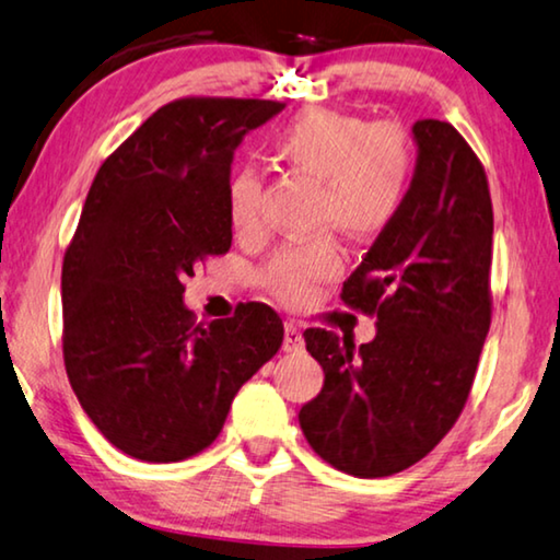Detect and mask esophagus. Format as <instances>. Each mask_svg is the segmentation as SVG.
Returning a JSON list of instances; mask_svg holds the SVG:
<instances>
[{
    "instance_id": "34e87169",
    "label": "esophagus",
    "mask_w": 560,
    "mask_h": 560,
    "mask_svg": "<svg viewBox=\"0 0 560 560\" xmlns=\"http://www.w3.org/2000/svg\"><path fill=\"white\" fill-rule=\"evenodd\" d=\"M303 346H305V340H303V334H300L298 323L288 320L285 323V343H282V348H285L288 353H298V351H303Z\"/></svg>"
}]
</instances>
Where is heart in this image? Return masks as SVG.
<instances>
[{
    "instance_id": "obj_1",
    "label": "heart",
    "mask_w": 560,
    "mask_h": 560,
    "mask_svg": "<svg viewBox=\"0 0 560 560\" xmlns=\"http://www.w3.org/2000/svg\"><path fill=\"white\" fill-rule=\"evenodd\" d=\"M267 149L282 166L318 179L313 220L330 222L351 237L384 232L399 214L415 176V149L399 126L369 124L340 110L298 113L267 136ZM262 186L255 166H237L226 179V222L240 237L260 230ZM338 270L336 240L318 234L280 247L257 278L280 303L303 305Z\"/></svg>"
}]
</instances>
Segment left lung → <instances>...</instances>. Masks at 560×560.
Wrapping results in <instances>:
<instances>
[{
    "label": "left lung",
    "mask_w": 560,
    "mask_h": 560,
    "mask_svg": "<svg viewBox=\"0 0 560 560\" xmlns=\"http://www.w3.org/2000/svg\"><path fill=\"white\" fill-rule=\"evenodd\" d=\"M417 172L396 220L343 282L340 300L376 318L355 348L307 328L326 384L300 409L328 465L386 477L427 457L455 427L492 320V199L482 161L447 120L415 124Z\"/></svg>",
    "instance_id": "left-lung-1"
}]
</instances>
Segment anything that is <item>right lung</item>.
Wrapping results in <instances>:
<instances>
[{
  "label": "right lung",
  "instance_id": "add662e5",
  "mask_svg": "<svg viewBox=\"0 0 560 560\" xmlns=\"http://www.w3.org/2000/svg\"><path fill=\"white\" fill-rule=\"evenodd\" d=\"M278 101L186 95L103 161L62 257V359L80 407L143 462L199 455L282 346V318L240 303L201 326L184 280L232 247L224 189L242 136Z\"/></svg>",
  "mask_w": 560,
  "mask_h": 560
}]
</instances>
